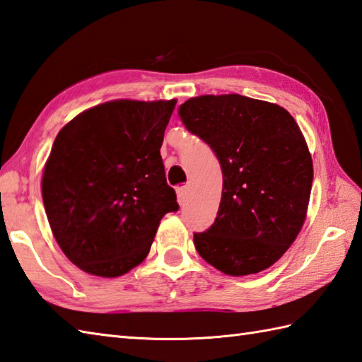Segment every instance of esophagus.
Masks as SVG:
<instances>
[{
  "label": "esophagus",
  "mask_w": 362,
  "mask_h": 362,
  "mask_svg": "<svg viewBox=\"0 0 362 362\" xmlns=\"http://www.w3.org/2000/svg\"><path fill=\"white\" fill-rule=\"evenodd\" d=\"M187 187L186 186H181V187H178L176 189V195H178V203L181 204V206H184L186 204V202H187Z\"/></svg>",
  "instance_id": "obj_1"
}]
</instances>
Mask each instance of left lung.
Wrapping results in <instances>:
<instances>
[{
    "instance_id": "obj_1",
    "label": "left lung",
    "mask_w": 362,
    "mask_h": 362,
    "mask_svg": "<svg viewBox=\"0 0 362 362\" xmlns=\"http://www.w3.org/2000/svg\"><path fill=\"white\" fill-rule=\"evenodd\" d=\"M178 115L216 153L223 190L216 222L194 233L197 252L226 275L269 269L305 223L313 159L293 117L243 95H203Z\"/></svg>"
}]
</instances>
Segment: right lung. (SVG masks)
<instances>
[{"label":"right lung","mask_w":362,"mask_h":362,"mask_svg":"<svg viewBox=\"0 0 362 362\" xmlns=\"http://www.w3.org/2000/svg\"><path fill=\"white\" fill-rule=\"evenodd\" d=\"M176 101L117 100L59 131L42 178L54 238L87 274L115 278L148 255L160 218L176 212L160 145Z\"/></svg>","instance_id":"1"}]
</instances>
